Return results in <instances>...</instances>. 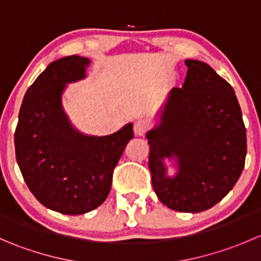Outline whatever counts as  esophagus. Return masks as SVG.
<instances>
[{"instance_id": "34e87169", "label": "esophagus", "mask_w": 261, "mask_h": 261, "mask_svg": "<svg viewBox=\"0 0 261 261\" xmlns=\"http://www.w3.org/2000/svg\"><path fill=\"white\" fill-rule=\"evenodd\" d=\"M150 128V121L147 118H139L134 123V133L136 136H143Z\"/></svg>"}]
</instances>
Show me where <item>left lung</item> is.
<instances>
[{"label": "left lung", "mask_w": 261, "mask_h": 261, "mask_svg": "<svg viewBox=\"0 0 261 261\" xmlns=\"http://www.w3.org/2000/svg\"><path fill=\"white\" fill-rule=\"evenodd\" d=\"M181 88H173L160 123L146 134L149 169L158 198L178 212L211 208L236 184L245 167L246 128L235 91L208 64L186 60ZM177 160L175 177L162 160Z\"/></svg>", "instance_id": "8db88e82"}]
</instances>
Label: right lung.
<instances>
[{
  "mask_svg": "<svg viewBox=\"0 0 261 261\" xmlns=\"http://www.w3.org/2000/svg\"><path fill=\"white\" fill-rule=\"evenodd\" d=\"M89 59L78 55L50 63L29 87L15 131L21 174L46 208L82 215L97 208L111 191L116 164L131 139L133 123L109 136H86L62 107L65 84L86 75Z\"/></svg>",
  "mask_w": 261,
  "mask_h": 261,
  "instance_id": "1",
  "label": "right lung"
}]
</instances>
